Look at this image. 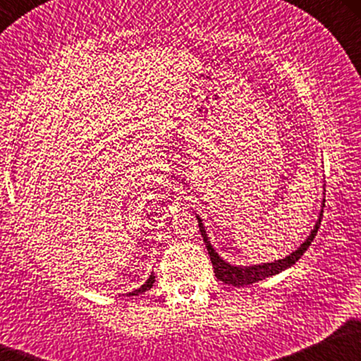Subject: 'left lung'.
I'll use <instances>...</instances> for the list:
<instances>
[{
  "label": "left lung",
  "mask_w": 361,
  "mask_h": 361,
  "mask_svg": "<svg viewBox=\"0 0 361 361\" xmlns=\"http://www.w3.org/2000/svg\"><path fill=\"white\" fill-rule=\"evenodd\" d=\"M322 205H324V204H322ZM197 219H198V227H200L202 238H204V243L207 246V251H209L210 261H212L215 276H217L219 280L224 281V283H227V285H234V287H244V285L256 283V281L268 279V276H271V275H279L280 271L287 270V268L292 267V264H295L297 261L300 259V256L304 255L305 251H307V247L310 246V243L314 241V238H316L319 226H321L322 210H321V214H319L316 226H314V229L310 231L309 238L300 244V247H297L295 251L290 252V255L285 256L283 259L273 261V263L252 264V267H234V264H229L227 261H224L221 256L215 252L212 244H210V241H209V238H207L205 227H204V224H202V219L198 217V215H197Z\"/></svg>",
  "instance_id": "left-lung-1"
}]
</instances>
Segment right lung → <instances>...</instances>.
<instances>
[{"instance_id":"1","label":"right lung","mask_w":361,"mask_h":361,"mask_svg":"<svg viewBox=\"0 0 361 361\" xmlns=\"http://www.w3.org/2000/svg\"><path fill=\"white\" fill-rule=\"evenodd\" d=\"M152 283H154V275H151V276H149V279L146 280V283H144L142 287L137 288V290H134V292H132V293H128V295H139V293H144V292H147V290L152 287Z\"/></svg>"}]
</instances>
